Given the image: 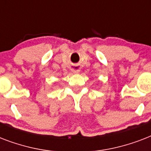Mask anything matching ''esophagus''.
Here are the masks:
<instances>
[{
    "label": "esophagus",
    "mask_w": 151,
    "mask_h": 151,
    "mask_svg": "<svg viewBox=\"0 0 151 151\" xmlns=\"http://www.w3.org/2000/svg\"><path fill=\"white\" fill-rule=\"evenodd\" d=\"M70 70L73 73H78L81 70V67L79 65H72L70 66Z\"/></svg>",
    "instance_id": "34e87169"
}]
</instances>
